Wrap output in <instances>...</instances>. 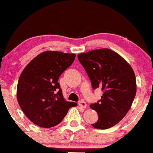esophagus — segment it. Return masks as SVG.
I'll return each mask as SVG.
<instances>
[{"mask_svg":"<svg viewBox=\"0 0 153 153\" xmlns=\"http://www.w3.org/2000/svg\"><path fill=\"white\" fill-rule=\"evenodd\" d=\"M79 105L80 106H81V107L82 108H85L87 107V104H86V103H85V102L83 101V100H81V101H79Z\"/></svg>","mask_w":153,"mask_h":153,"instance_id":"esophagus-1","label":"esophagus"}]
</instances>
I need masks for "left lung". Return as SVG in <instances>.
I'll list each match as a JSON object with an SVG mask.
<instances>
[{
    "label": "left lung",
    "mask_w": 153,
    "mask_h": 153,
    "mask_svg": "<svg viewBox=\"0 0 153 153\" xmlns=\"http://www.w3.org/2000/svg\"><path fill=\"white\" fill-rule=\"evenodd\" d=\"M94 90L103 91L101 100L90 105L98 114L92 126L106 129L118 123L131 108L137 93L134 72L118 53L108 49L93 50L78 55Z\"/></svg>",
    "instance_id": "obj_1"
}]
</instances>
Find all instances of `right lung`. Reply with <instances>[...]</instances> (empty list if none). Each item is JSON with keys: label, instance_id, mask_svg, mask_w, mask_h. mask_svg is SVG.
Segmentation results:
<instances>
[{"label": "right lung", "instance_id": "obj_1", "mask_svg": "<svg viewBox=\"0 0 153 153\" xmlns=\"http://www.w3.org/2000/svg\"><path fill=\"white\" fill-rule=\"evenodd\" d=\"M74 53L47 51L27 65L19 79L16 96L28 118L39 127L49 128L63 120L76 103L63 98L58 79L74 62Z\"/></svg>", "mask_w": 153, "mask_h": 153}]
</instances>
